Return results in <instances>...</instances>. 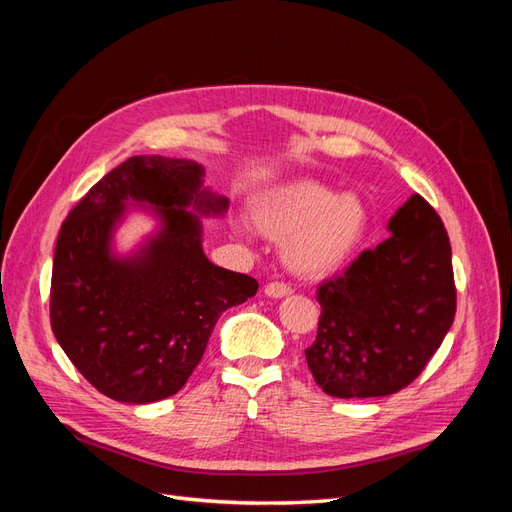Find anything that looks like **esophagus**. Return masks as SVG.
Segmentation results:
<instances>
[{
    "mask_svg": "<svg viewBox=\"0 0 512 512\" xmlns=\"http://www.w3.org/2000/svg\"><path fill=\"white\" fill-rule=\"evenodd\" d=\"M265 294L271 299H284V297H288V294H292V288L286 286L284 282H269L265 286Z\"/></svg>",
    "mask_w": 512,
    "mask_h": 512,
    "instance_id": "obj_1",
    "label": "esophagus"
}]
</instances>
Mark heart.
Instances as JSON below:
<instances>
[{"label": "heart", "instance_id": "heart-1", "mask_svg": "<svg viewBox=\"0 0 512 512\" xmlns=\"http://www.w3.org/2000/svg\"><path fill=\"white\" fill-rule=\"evenodd\" d=\"M258 232L284 241L286 265L318 277L342 267L367 235L363 200L314 179H294L262 192L252 205Z\"/></svg>", "mask_w": 512, "mask_h": 512}]
</instances>
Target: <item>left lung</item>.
<instances>
[{"label": "left lung", "mask_w": 512, "mask_h": 512, "mask_svg": "<svg viewBox=\"0 0 512 512\" xmlns=\"http://www.w3.org/2000/svg\"><path fill=\"white\" fill-rule=\"evenodd\" d=\"M391 237L318 288L322 307L307 367L331 397H384L408 386L455 318L451 241L427 200L412 194Z\"/></svg>", "instance_id": "8db88e82"}]
</instances>
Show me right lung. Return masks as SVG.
Instances as JSON below:
<instances>
[{
  "label": "right lung",
  "instance_id": "add662e5",
  "mask_svg": "<svg viewBox=\"0 0 512 512\" xmlns=\"http://www.w3.org/2000/svg\"><path fill=\"white\" fill-rule=\"evenodd\" d=\"M192 160L134 156L104 175L61 224L51 277V327L96 389L123 404L175 395L200 363L215 322L258 290L250 275L215 267L200 215L228 198L203 185ZM132 204L159 230L136 253L112 252Z\"/></svg>",
  "mask_w": 512,
  "mask_h": 512
}]
</instances>
